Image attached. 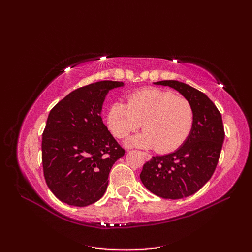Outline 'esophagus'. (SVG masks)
Instances as JSON below:
<instances>
[{
	"instance_id": "esophagus-1",
	"label": "esophagus",
	"mask_w": 252,
	"mask_h": 252,
	"mask_svg": "<svg viewBox=\"0 0 252 252\" xmlns=\"http://www.w3.org/2000/svg\"><path fill=\"white\" fill-rule=\"evenodd\" d=\"M141 154L143 155V157H144V158H145V160H149V159H151V158H152V156H151V155H149V154H147V153H144V152H141Z\"/></svg>"
}]
</instances>
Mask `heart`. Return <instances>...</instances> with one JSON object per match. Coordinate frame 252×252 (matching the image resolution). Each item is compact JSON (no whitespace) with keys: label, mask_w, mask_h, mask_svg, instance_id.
Segmentation results:
<instances>
[{"label":"heart","mask_w":252,"mask_h":252,"mask_svg":"<svg viewBox=\"0 0 252 252\" xmlns=\"http://www.w3.org/2000/svg\"><path fill=\"white\" fill-rule=\"evenodd\" d=\"M192 123L194 109L189 100L154 88L133 93L127 105L114 103L107 112V126L116 137H126L142 125L145 130L130 138L129 145L156 146L160 153L179 148L189 135Z\"/></svg>","instance_id":"b5f03b06"}]
</instances>
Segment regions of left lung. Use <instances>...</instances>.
Instances as JSON below:
<instances>
[{"mask_svg": "<svg viewBox=\"0 0 252 252\" xmlns=\"http://www.w3.org/2000/svg\"><path fill=\"white\" fill-rule=\"evenodd\" d=\"M155 84L179 91L192 106L194 123L183 145L174 153L153 157L144 164L140 178L153 194L181 199L199 190L215 172L225 136L222 116L206 94L189 84L175 80Z\"/></svg>", "mask_w": 252, "mask_h": 252, "instance_id": "left-lung-1", "label": "left lung"}]
</instances>
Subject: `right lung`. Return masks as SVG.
Returning a JSON list of instances; mask_svg holds the SVG:
<instances>
[{
    "label": "right lung",
    "instance_id": "1",
    "mask_svg": "<svg viewBox=\"0 0 252 252\" xmlns=\"http://www.w3.org/2000/svg\"><path fill=\"white\" fill-rule=\"evenodd\" d=\"M123 82L98 81L79 88L53 107L42 134V164L51 191L69 206L99 200L111 167L125 155L103 123L108 91Z\"/></svg>",
    "mask_w": 252,
    "mask_h": 252
}]
</instances>
